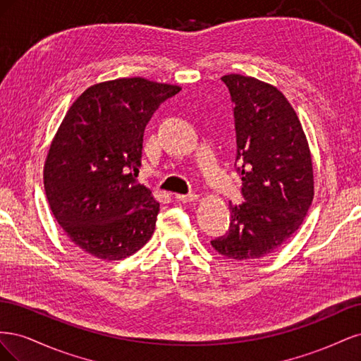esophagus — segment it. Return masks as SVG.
<instances>
[{"instance_id": "esophagus-1", "label": "esophagus", "mask_w": 361, "mask_h": 361, "mask_svg": "<svg viewBox=\"0 0 361 361\" xmlns=\"http://www.w3.org/2000/svg\"><path fill=\"white\" fill-rule=\"evenodd\" d=\"M176 199L182 203H192L199 200L197 194H188V195H182V194H176Z\"/></svg>"}]
</instances>
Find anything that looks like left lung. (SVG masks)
I'll return each instance as SVG.
<instances>
[{"instance_id":"8db88e82","label":"left lung","mask_w":361,"mask_h":361,"mask_svg":"<svg viewBox=\"0 0 361 361\" xmlns=\"http://www.w3.org/2000/svg\"><path fill=\"white\" fill-rule=\"evenodd\" d=\"M233 102L236 161L245 202L228 204V233L211 241L221 256L257 260L298 231L314 194L313 166L301 122L277 87L251 76H223Z\"/></svg>"}]
</instances>
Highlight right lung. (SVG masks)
<instances>
[{
  "mask_svg": "<svg viewBox=\"0 0 361 361\" xmlns=\"http://www.w3.org/2000/svg\"><path fill=\"white\" fill-rule=\"evenodd\" d=\"M179 85L118 78L89 87L54 135L43 183L71 241L101 260H122L155 231L159 203L140 183L146 125Z\"/></svg>",
  "mask_w": 361,
  "mask_h": 361,
  "instance_id": "1",
  "label": "right lung"
}]
</instances>
